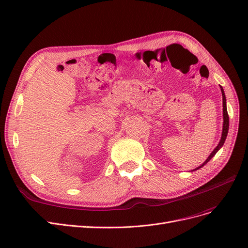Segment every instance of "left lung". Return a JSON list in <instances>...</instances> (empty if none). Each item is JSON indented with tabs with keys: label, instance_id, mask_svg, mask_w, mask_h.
Listing matches in <instances>:
<instances>
[{
	"label": "left lung",
	"instance_id": "left-lung-1",
	"mask_svg": "<svg viewBox=\"0 0 248 248\" xmlns=\"http://www.w3.org/2000/svg\"><path fill=\"white\" fill-rule=\"evenodd\" d=\"M220 91H221V93H222V114H223V124H222V132H221V139H220V140H219V142H218V145L216 146V148L213 150L212 151V153L209 155V157L208 158L205 160V162L204 163H202L200 167H198L197 169H194V170H192V171H194V170H200L201 168H202L205 166V164L207 163V162H209L210 161V159L212 158V157L219 151L220 150V148L223 146V144H224V141H226V139H227V136H228V132H229V115H228V109H227V99H226V95H224V91H223V89H222V87L220 86Z\"/></svg>",
	"mask_w": 248,
	"mask_h": 248
}]
</instances>
